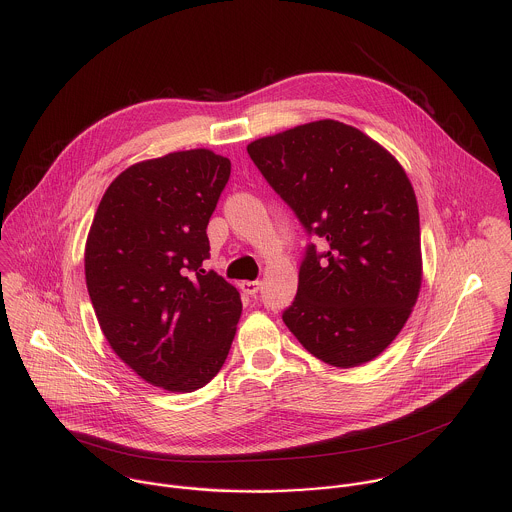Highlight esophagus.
<instances>
[{"mask_svg":"<svg viewBox=\"0 0 512 512\" xmlns=\"http://www.w3.org/2000/svg\"><path fill=\"white\" fill-rule=\"evenodd\" d=\"M260 288H262V282H242L240 284V290L246 293V295H256V293L260 292Z\"/></svg>","mask_w":512,"mask_h":512,"instance_id":"obj_1","label":"esophagus"}]
</instances>
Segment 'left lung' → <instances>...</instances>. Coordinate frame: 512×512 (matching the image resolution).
Wrapping results in <instances>:
<instances>
[{"label": "left lung", "mask_w": 512, "mask_h": 512, "mask_svg": "<svg viewBox=\"0 0 512 512\" xmlns=\"http://www.w3.org/2000/svg\"><path fill=\"white\" fill-rule=\"evenodd\" d=\"M246 149L305 234L325 242V250L305 246L284 323L327 365L372 361L396 339L420 292V217L410 179L384 147L335 120Z\"/></svg>", "instance_id": "obj_1"}]
</instances>
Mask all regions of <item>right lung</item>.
Masks as SVG:
<instances>
[{
    "instance_id": "right-lung-1",
    "label": "right lung",
    "mask_w": 512,
    "mask_h": 512,
    "mask_svg": "<svg viewBox=\"0 0 512 512\" xmlns=\"http://www.w3.org/2000/svg\"><path fill=\"white\" fill-rule=\"evenodd\" d=\"M228 177L230 159L209 149L136 163L110 183L88 232L86 288L104 337L169 392L217 376L240 319L236 288L203 270Z\"/></svg>"
}]
</instances>
